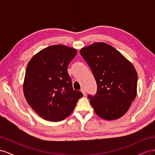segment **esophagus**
I'll use <instances>...</instances> for the list:
<instances>
[{"label":"esophagus","instance_id":"esophagus-1","mask_svg":"<svg viewBox=\"0 0 155 155\" xmlns=\"http://www.w3.org/2000/svg\"><path fill=\"white\" fill-rule=\"evenodd\" d=\"M81 92L83 93V96H86V91H85V88H81Z\"/></svg>","mask_w":155,"mask_h":155}]
</instances>
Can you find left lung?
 Here are the masks:
<instances>
[{
    "label": "left lung",
    "mask_w": 155,
    "mask_h": 155,
    "mask_svg": "<svg viewBox=\"0 0 155 155\" xmlns=\"http://www.w3.org/2000/svg\"><path fill=\"white\" fill-rule=\"evenodd\" d=\"M80 54L94 76L97 92L88 94L97 115L113 120L124 115L137 96L138 75L133 65L110 45L95 43Z\"/></svg>",
    "instance_id": "obj_1"
}]
</instances>
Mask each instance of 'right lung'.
Wrapping results in <instances>:
<instances>
[{
	"instance_id": "1",
	"label": "right lung",
	"mask_w": 155,
	"mask_h": 155,
	"mask_svg": "<svg viewBox=\"0 0 155 155\" xmlns=\"http://www.w3.org/2000/svg\"><path fill=\"white\" fill-rule=\"evenodd\" d=\"M77 50L64 45L50 46L33 57L26 67L25 97L45 120L59 121L72 113L81 92L74 91L67 69Z\"/></svg>"
}]
</instances>
